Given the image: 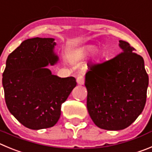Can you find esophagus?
I'll return each instance as SVG.
<instances>
[{
    "label": "esophagus",
    "mask_w": 152,
    "mask_h": 152,
    "mask_svg": "<svg viewBox=\"0 0 152 152\" xmlns=\"http://www.w3.org/2000/svg\"><path fill=\"white\" fill-rule=\"evenodd\" d=\"M76 80H77V83L79 85H81V86H82V85H84L85 79L84 77H83V76H79L77 77V79H76Z\"/></svg>",
    "instance_id": "obj_1"
}]
</instances>
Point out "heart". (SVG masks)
<instances>
[{
  "label": "heart",
  "instance_id": "heart-1",
  "mask_svg": "<svg viewBox=\"0 0 152 152\" xmlns=\"http://www.w3.org/2000/svg\"><path fill=\"white\" fill-rule=\"evenodd\" d=\"M95 47L94 46H88L86 47H85L84 49H83L79 53L77 54V58L79 59H83L86 58V57H88V55H90L92 53V56L94 58H99V57L102 56L103 55V52H102L101 49L97 48L94 50Z\"/></svg>",
  "mask_w": 152,
  "mask_h": 152
}]
</instances>
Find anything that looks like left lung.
<instances>
[{
  "instance_id": "left-lung-1",
  "label": "left lung",
  "mask_w": 152,
  "mask_h": 152,
  "mask_svg": "<svg viewBox=\"0 0 152 152\" xmlns=\"http://www.w3.org/2000/svg\"><path fill=\"white\" fill-rule=\"evenodd\" d=\"M121 53L90 66L86 74L87 109L94 123L107 130L129 127L146 102L148 76L144 60L127 42L119 40Z\"/></svg>"
}]
</instances>
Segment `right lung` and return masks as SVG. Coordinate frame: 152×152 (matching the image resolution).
I'll list each match as a JSON object with an SVG mask.
<instances>
[{
	"mask_svg": "<svg viewBox=\"0 0 152 152\" xmlns=\"http://www.w3.org/2000/svg\"><path fill=\"white\" fill-rule=\"evenodd\" d=\"M55 46L54 38L28 39L6 61L2 79L6 104L21 124L32 130L53 127L61 104L76 86L74 77L61 78L46 67L59 61Z\"/></svg>",
	"mask_w": 152,
	"mask_h": 152,
	"instance_id": "add662e5",
	"label": "right lung"
}]
</instances>
